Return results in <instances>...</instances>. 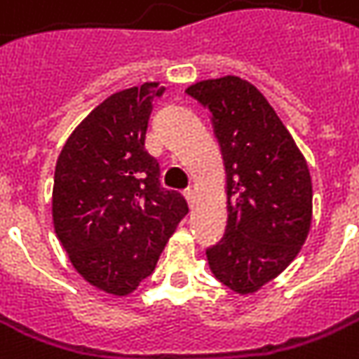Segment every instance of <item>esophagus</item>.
<instances>
[{
    "label": "esophagus",
    "instance_id": "esophagus-1",
    "mask_svg": "<svg viewBox=\"0 0 359 359\" xmlns=\"http://www.w3.org/2000/svg\"><path fill=\"white\" fill-rule=\"evenodd\" d=\"M184 198H187V203L191 204H194V198H196V192L192 191V189H187V191H184Z\"/></svg>",
    "mask_w": 359,
    "mask_h": 359
}]
</instances>
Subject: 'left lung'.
I'll return each instance as SVG.
<instances>
[{
    "mask_svg": "<svg viewBox=\"0 0 359 359\" xmlns=\"http://www.w3.org/2000/svg\"><path fill=\"white\" fill-rule=\"evenodd\" d=\"M212 117L224 170L229 222L206 250L212 274L236 294H252L286 270L312 222L306 158L252 83L226 75L187 89Z\"/></svg>",
    "mask_w": 359,
    "mask_h": 359,
    "instance_id": "8db88e82",
    "label": "left lung"
}]
</instances>
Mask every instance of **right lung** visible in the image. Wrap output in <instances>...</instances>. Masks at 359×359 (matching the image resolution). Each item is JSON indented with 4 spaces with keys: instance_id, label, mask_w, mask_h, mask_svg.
<instances>
[{
    "instance_id": "1",
    "label": "right lung",
    "mask_w": 359,
    "mask_h": 359,
    "mask_svg": "<svg viewBox=\"0 0 359 359\" xmlns=\"http://www.w3.org/2000/svg\"><path fill=\"white\" fill-rule=\"evenodd\" d=\"M163 91L142 83L111 95L81 121L57 158V238L81 276L113 296H127L153 274L189 212L180 192L161 187V167L144 149L153 99Z\"/></svg>"
}]
</instances>
